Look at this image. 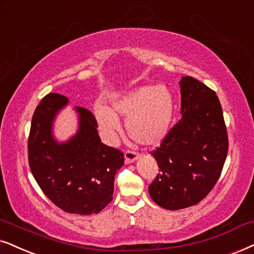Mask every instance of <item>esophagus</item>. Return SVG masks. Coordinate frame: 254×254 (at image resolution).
I'll list each match as a JSON object with an SVG mask.
<instances>
[{
	"label": "esophagus",
	"mask_w": 254,
	"mask_h": 254,
	"mask_svg": "<svg viewBox=\"0 0 254 254\" xmlns=\"http://www.w3.org/2000/svg\"><path fill=\"white\" fill-rule=\"evenodd\" d=\"M138 157H139V155H138L137 152H134V151H131V150H127L125 151L124 153V158H125V163L127 164H129V163H132L136 160Z\"/></svg>",
	"instance_id": "34e87169"
}]
</instances>
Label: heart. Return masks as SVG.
Listing matches in <instances>:
<instances>
[{
    "instance_id": "b5f03b06",
    "label": "heart",
    "mask_w": 254,
    "mask_h": 254,
    "mask_svg": "<svg viewBox=\"0 0 254 254\" xmlns=\"http://www.w3.org/2000/svg\"><path fill=\"white\" fill-rule=\"evenodd\" d=\"M173 115L172 96L165 86H140L112 104V111L97 105L95 116L108 140L115 142L121 131L117 116L127 118L125 127L134 142L143 145L158 144L168 133Z\"/></svg>"
}]
</instances>
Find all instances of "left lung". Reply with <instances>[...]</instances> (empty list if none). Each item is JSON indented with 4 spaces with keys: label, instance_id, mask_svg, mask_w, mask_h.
<instances>
[{
    "label": "left lung",
    "instance_id": "obj_1",
    "mask_svg": "<svg viewBox=\"0 0 254 254\" xmlns=\"http://www.w3.org/2000/svg\"><path fill=\"white\" fill-rule=\"evenodd\" d=\"M179 84L182 118L151 151L159 173L149 185V193L166 210H181L203 200L219 179L229 151L216 92L191 76L183 77Z\"/></svg>",
    "mask_w": 254,
    "mask_h": 254
}]
</instances>
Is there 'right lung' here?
Here are the masks:
<instances>
[{
  "mask_svg": "<svg viewBox=\"0 0 254 254\" xmlns=\"http://www.w3.org/2000/svg\"><path fill=\"white\" fill-rule=\"evenodd\" d=\"M68 98L49 94L34 112L28 138L31 173L43 193L68 213H98L112 200L115 176L124 153L101 142L97 121L88 109L77 107L79 127L65 143L53 136L56 114Z\"/></svg>",
  "mask_w": 254,
  "mask_h": 254,
  "instance_id": "right-lung-1",
  "label": "right lung"
}]
</instances>
